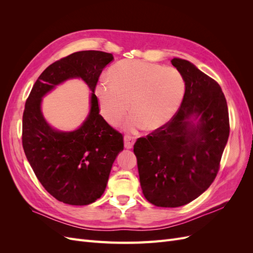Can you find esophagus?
<instances>
[{
	"label": "esophagus",
	"instance_id": "esophagus-1",
	"mask_svg": "<svg viewBox=\"0 0 253 253\" xmlns=\"http://www.w3.org/2000/svg\"><path fill=\"white\" fill-rule=\"evenodd\" d=\"M135 137L133 136H129V135H126L125 136V147L126 149H132L133 148V144L135 142Z\"/></svg>",
	"mask_w": 253,
	"mask_h": 253
}]
</instances>
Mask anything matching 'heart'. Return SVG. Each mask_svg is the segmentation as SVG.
Returning a JSON list of instances; mask_svg holds the SVG:
<instances>
[{
    "label": "heart",
    "instance_id": "heart-1",
    "mask_svg": "<svg viewBox=\"0 0 253 253\" xmlns=\"http://www.w3.org/2000/svg\"><path fill=\"white\" fill-rule=\"evenodd\" d=\"M110 80L96 87L100 111L115 124L126 116L131 104L133 114L122 125L128 132L166 125L179 109L186 91V81L178 70L140 60L116 63L110 71Z\"/></svg>",
    "mask_w": 253,
    "mask_h": 253
}]
</instances>
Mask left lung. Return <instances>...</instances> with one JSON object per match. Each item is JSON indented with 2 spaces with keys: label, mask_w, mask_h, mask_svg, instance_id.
I'll return each instance as SVG.
<instances>
[{
  "label": "left lung",
  "mask_w": 253,
  "mask_h": 253,
  "mask_svg": "<svg viewBox=\"0 0 253 253\" xmlns=\"http://www.w3.org/2000/svg\"><path fill=\"white\" fill-rule=\"evenodd\" d=\"M171 62L186 81L182 102L169 122L134 144L142 193L165 208L189 204L210 187L230 131L219 84L187 60Z\"/></svg>",
  "instance_id": "8db88e82"
}]
</instances>
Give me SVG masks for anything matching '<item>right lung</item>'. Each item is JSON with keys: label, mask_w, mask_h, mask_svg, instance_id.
Segmentation results:
<instances>
[{"label": "right lung", "mask_w": 253, "mask_h": 253, "mask_svg": "<svg viewBox=\"0 0 253 253\" xmlns=\"http://www.w3.org/2000/svg\"><path fill=\"white\" fill-rule=\"evenodd\" d=\"M112 53L83 50L50 64L38 78L23 113L22 144L30 167L47 192L64 204L84 206L101 197L124 136L99 114L95 89ZM81 78L93 91L90 114L73 132L52 129L41 112L42 98L67 79Z\"/></svg>", "instance_id": "obj_1"}]
</instances>
